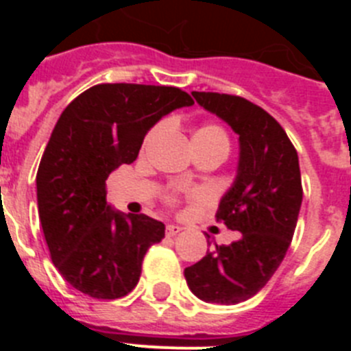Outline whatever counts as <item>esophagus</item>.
<instances>
[{
	"label": "esophagus",
	"mask_w": 351,
	"mask_h": 351,
	"mask_svg": "<svg viewBox=\"0 0 351 351\" xmlns=\"http://www.w3.org/2000/svg\"><path fill=\"white\" fill-rule=\"evenodd\" d=\"M181 230H182V228H181V226H178V225H167V235H169V237L178 235Z\"/></svg>",
	"instance_id": "obj_1"
}]
</instances>
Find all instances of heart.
<instances>
[{
  "label": "heart",
  "mask_w": 351,
  "mask_h": 351,
  "mask_svg": "<svg viewBox=\"0 0 351 351\" xmlns=\"http://www.w3.org/2000/svg\"><path fill=\"white\" fill-rule=\"evenodd\" d=\"M158 132L153 130V133L149 135V138L154 137V133ZM193 144H209V145H225L228 147V137H226L225 130L218 125H206L202 128H198L193 135Z\"/></svg>",
  "instance_id": "1"
}]
</instances>
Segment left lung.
<instances>
[{
	"mask_svg": "<svg viewBox=\"0 0 351 351\" xmlns=\"http://www.w3.org/2000/svg\"><path fill=\"white\" fill-rule=\"evenodd\" d=\"M191 95L239 135L237 176L216 219L241 235L228 246L214 244L184 269V278L200 300L232 306L258 293L287 255L302 204L299 156L280 123L258 105L234 95Z\"/></svg>",
	"mask_w": 351,
	"mask_h": 351,
	"instance_id": "left-lung-1",
	"label": "left lung"
}]
</instances>
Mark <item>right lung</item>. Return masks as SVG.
I'll list each match as a JSON object with an SVG mask.
<instances>
[{
    "label": "right lung",
    "instance_id": "1",
    "mask_svg": "<svg viewBox=\"0 0 351 351\" xmlns=\"http://www.w3.org/2000/svg\"><path fill=\"white\" fill-rule=\"evenodd\" d=\"M188 93L172 86L98 84L71 101L56 123L36 172V200L52 263L95 299H119L137 287L145 251L165 225L107 202V178L137 160L145 133Z\"/></svg>",
    "mask_w": 351,
    "mask_h": 351
}]
</instances>
